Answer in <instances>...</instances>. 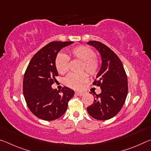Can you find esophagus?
<instances>
[{
  "label": "esophagus",
  "mask_w": 151,
  "mask_h": 151,
  "mask_svg": "<svg viewBox=\"0 0 151 151\" xmlns=\"http://www.w3.org/2000/svg\"><path fill=\"white\" fill-rule=\"evenodd\" d=\"M75 94H76V95H78V96H83V93H81V92H77V91H76L75 92Z\"/></svg>",
  "instance_id": "34e87169"
}]
</instances>
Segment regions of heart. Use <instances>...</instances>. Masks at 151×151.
<instances>
[{
  "mask_svg": "<svg viewBox=\"0 0 151 151\" xmlns=\"http://www.w3.org/2000/svg\"><path fill=\"white\" fill-rule=\"evenodd\" d=\"M73 59L82 62L81 71L85 70L89 75L95 76L100 70L99 58L94 54L93 49L86 46H77L68 52ZM55 66L58 73L64 75L68 70L69 63L65 55L58 54L55 58ZM88 81V75L85 73L80 74L70 73L65 78L66 85L74 89H81Z\"/></svg>",
  "mask_w": 151,
  "mask_h": 151,
  "instance_id": "heart-1",
  "label": "heart"
}]
</instances>
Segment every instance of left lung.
<instances>
[{
  "label": "left lung",
  "instance_id": "obj_1",
  "mask_svg": "<svg viewBox=\"0 0 151 151\" xmlns=\"http://www.w3.org/2000/svg\"><path fill=\"white\" fill-rule=\"evenodd\" d=\"M87 44L99 50L102 65L93 83L100 86L101 93L94 92V103L86 109L93 118L105 121L118 114L123 106L128 94L127 74L118 56L106 45L95 40Z\"/></svg>",
  "mask_w": 151,
  "mask_h": 151
}]
</instances>
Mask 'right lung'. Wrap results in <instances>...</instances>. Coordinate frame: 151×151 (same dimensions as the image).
<instances>
[{
    "label": "right lung",
    "mask_w": 151,
    "mask_h": 151,
    "mask_svg": "<svg viewBox=\"0 0 151 151\" xmlns=\"http://www.w3.org/2000/svg\"><path fill=\"white\" fill-rule=\"evenodd\" d=\"M73 41H53L48 43L33 56L25 71L23 94L32 114L45 121H53L66 112L68 102L74 96V91L63 87L61 91L51 85L56 81L58 72L55 58L63 48Z\"/></svg>",
    "instance_id": "add662e5"
}]
</instances>
